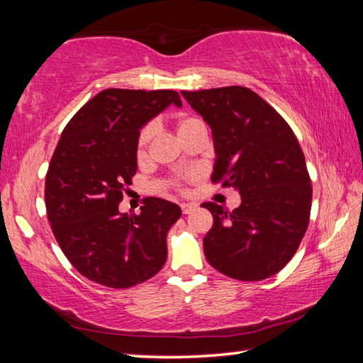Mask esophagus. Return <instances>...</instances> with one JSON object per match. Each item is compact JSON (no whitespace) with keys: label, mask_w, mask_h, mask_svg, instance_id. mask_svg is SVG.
Returning <instances> with one entry per match:
<instances>
[{"label":"esophagus","mask_w":363,"mask_h":363,"mask_svg":"<svg viewBox=\"0 0 363 363\" xmlns=\"http://www.w3.org/2000/svg\"><path fill=\"white\" fill-rule=\"evenodd\" d=\"M194 210H195V205H192V203H182L181 205L182 214H189V213H192Z\"/></svg>","instance_id":"34e87169"}]
</instances>
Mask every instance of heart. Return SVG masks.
Here are the masks:
<instances>
[{"mask_svg": "<svg viewBox=\"0 0 363 363\" xmlns=\"http://www.w3.org/2000/svg\"><path fill=\"white\" fill-rule=\"evenodd\" d=\"M200 126H205L203 120L200 118V116L196 115H190V113H186V115H181L179 118H177V133H179V136H186V134H189L190 131L196 130V128ZM152 136H153V126L152 125H145L143 130H140L139 133V138H138V158L143 160L147 157V152H149V144L152 140ZM177 189L182 187L177 184Z\"/></svg>", "mask_w": 363, "mask_h": 363, "instance_id": "1", "label": "heart"}]
</instances>
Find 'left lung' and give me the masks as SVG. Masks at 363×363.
Instances as JSON below:
<instances>
[{"label": "left lung", "mask_w": 363, "mask_h": 363, "mask_svg": "<svg viewBox=\"0 0 363 363\" xmlns=\"http://www.w3.org/2000/svg\"><path fill=\"white\" fill-rule=\"evenodd\" d=\"M211 126L216 164L211 182L237 187L233 211L214 201L205 256L227 277L257 281L277 274L309 225L312 184L303 149L277 110L243 86L182 91Z\"/></svg>", "instance_id": "1"}]
</instances>
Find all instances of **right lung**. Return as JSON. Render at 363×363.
Listing matches in <instances>:
<instances>
[{
    "mask_svg": "<svg viewBox=\"0 0 363 363\" xmlns=\"http://www.w3.org/2000/svg\"><path fill=\"white\" fill-rule=\"evenodd\" d=\"M181 96L173 89H104L67 123L45 184L48 220L79 274L108 288L144 284L164 266L167 233L181 208L147 196L120 214L138 169L139 130Z\"/></svg>",
    "mask_w": 363,
    "mask_h": 363,
    "instance_id": "right-lung-1",
    "label": "right lung"
}]
</instances>
